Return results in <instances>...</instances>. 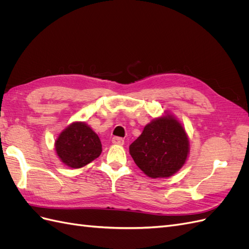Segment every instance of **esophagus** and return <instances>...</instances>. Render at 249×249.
<instances>
[{
	"label": "esophagus",
	"mask_w": 249,
	"mask_h": 249,
	"mask_svg": "<svg viewBox=\"0 0 249 249\" xmlns=\"http://www.w3.org/2000/svg\"><path fill=\"white\" fill-rule=\"evenodd\" d=\"M112 143L113 144H116V145H123L124 143V140L120 137H113L112 138Z\"/></svg>",
	"instance_id": "obj_1"
}]
</instances>
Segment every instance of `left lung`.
Listing matches in <instances>:
<instances>
[{
	"label": "left lung",
	"mask_w": 249,
	"mask_h": 249,
	"mask_svg": "<svg viewBox=\"0 0 249 249\" xmlns=\"http://www.w3.org/2000/svg\"><path fill=\"white\" fill-rule=\"evenodd\" d=\"M137 166L152 178H168L184 166L189 139L184 126L170 113L153 119L130 145Z\"/></svg>",
	"instance_id": "8db88e82"
}]
</instances>
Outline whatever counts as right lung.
I'll use <instances>...</instances> for the list:
<instances>
[{"label": "right lung", "instance_id": "right-lung-1", "mask_svg": "<svg viewBox=\"0 0 249 249\" xmlns=\"http://www.w3.org/2000/svg\"><path fill=\"white\" fill-rule=\"evenodd\" d=\"M59 159L71 168H81L102 154V143L91 127L82 122L66 126L55 142Z\"/></svg>", "mask_w": 249, "mask_h": 249}]
</instances>
